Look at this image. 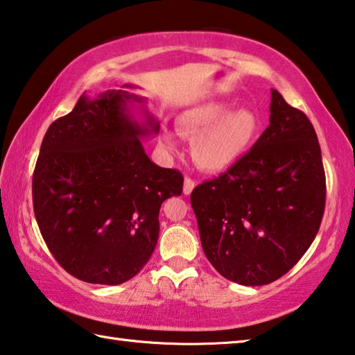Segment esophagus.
<instances>
[{
    "label": "esophagus",
    "instance_id": "esophagus-1",
    "mask_svg": "<svg viewBox=\"0 0 355 355\" xmlns=\"http://www.w3.org/2000/svg\"><path fill=\"white\" fill-rule=\"evenodd\" d=\"M196 188V182L192 178H189V177H186L184 178V183H183V192L186 196H189L191 192H192V189Z\"/></svg>",
    "mask_w": 355,
    "mask_h": 355
}]
</instances>
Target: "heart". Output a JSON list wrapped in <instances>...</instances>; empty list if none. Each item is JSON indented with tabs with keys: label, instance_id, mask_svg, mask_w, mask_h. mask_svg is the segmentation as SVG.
I'll return each mask as SVG.
<instances>
[{
	"label": "heart",
	"instance_id": "heart-1",
	"mask_svg": "<svg viewBox=\"0 0 355 355\" xmlns=\"http://www.w3.org/2000/svg\"><path fill=\"white\" fill-rule=\"evenodd\" d=\"M227 101H208L184 111L178 131L194 137L191 153L196 164L207 172H224L235 166L252 147L260 130V120L249 107L231 110ZM167 144L175 146L172 136Z\"/></svg>",
	"mask_w": 355,
	"mask_h": 355
}]
</instances>
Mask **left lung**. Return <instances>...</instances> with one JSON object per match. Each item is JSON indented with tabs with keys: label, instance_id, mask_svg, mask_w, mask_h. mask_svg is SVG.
Segmentation results:
<instances>
[{
	"label": "left lung",
	"instance_id": "8db88e82",
	"mask_svg": "<svg viewBox=\"0 0 355 355\" xmlns=\"http://www.w3.org/2000/svg\"><path fill=\"white\" fill-rule=\"evenodd\" d=\"M269 127L227 172L191 194L202 248L222 277L268 285L313 243L326 207L321 147L309 117L272 89Z\"/></svg>",
	"mask_w": 355,
	"mask_h": 355
}]
</instances>
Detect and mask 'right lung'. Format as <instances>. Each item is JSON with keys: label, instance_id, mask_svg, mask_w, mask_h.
Returning a JSON list of instances; mask_svg holds the SVG:
<instances>
[{"label": "right lung", "instance_id": "add662e5", "mask_svg": "<svg viewBox=\"0 0 355 355\" xmlns=\"http://www.w3.org/2000/svg\"><path fill=\"white\" fill-rule=\"evenodd\" d=\"M123 87H133L125 84ZM122 89L81 95L73 111L46 130L33 173V205L44 241L70 275L120 285L152 257L161 203L183 192V175L150 161L141 137L158 133L147 112L139 123Z\"/></svg>", "mask_w": 355, "mask_h": 355}]
</instances>
